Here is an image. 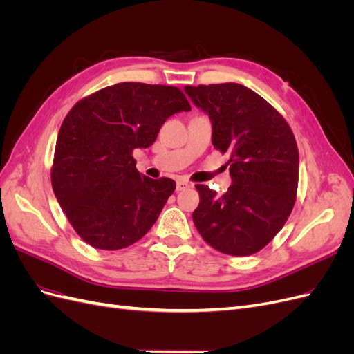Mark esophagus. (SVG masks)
<instances>
[{"label": "esophagus", "mask_w": 354, "mask_h": 354, "mask_svg": "<svg viewBox=\"0 0 354 354\" xmlns=\"http://www.w3.org/2000/svg\"><path fill=\"white\" fill-rule=\"evenodd\" d=\"M190 187V183L186 180H177V192H181V190H186Z\"/></svg>", "instance_id": "esophagus-1"}]
</instances>
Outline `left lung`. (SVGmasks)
<instances>
[{
    "label": "left lung",
    "instance_id": "left-lung-1",
    "mask_svg": "<svg viewBox=\"0 0 354 354\" xmlns=\"http://www.w3.org/2000/svg\"><path fill=\"white\" fill-rule=\"evenodd\" d=\"M186 94L212 125L211 142L229 153L232 185L217 195L198 185L192 214L201 236L223 254L245 257L269 243L291 214L298 186V147L283 116L241 84L192 87Z\"/></svg>",
    "mask_w": 354,
    "mask_h": 354
}]
</instances>
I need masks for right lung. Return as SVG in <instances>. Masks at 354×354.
<instances>
[{
	"mask_svg": "<svg viewBox=\"0 0 354 354\" xmlns=\"http://www.w3.org/2000/svg\"><path fill=\"white\" fill-rule=\"evenodd\" d=\"M190 111L173 85L121 82L80 100L57 136L51 185L81 239L121 250L151 230L176 181L138 173L134 149L156 140L171 115Z\"/></svg>",
	"mask_w": 354,
	"mask_h": 354,
	"instance_id": "right-lung-1",
	"label": "right lung"
}]
</instances>
